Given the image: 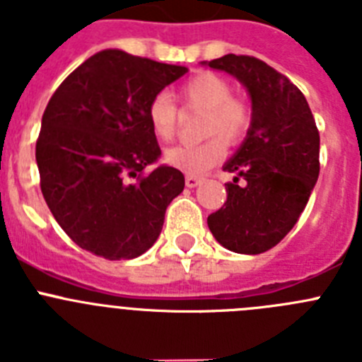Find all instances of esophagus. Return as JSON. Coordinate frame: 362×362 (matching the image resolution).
Here are the masks:
<instances>
[{"label": "esophagus", "mask_w": 362, "mask_h": 362, "mask_svg": "<svg viewBox=\"0 0 362 362\" xmlns=\"http://www.w3.org/2000/svg\"><path fill=\"white\" fill-rule=\"evenodd\" d=\"M185 183H187L188 188H196L197 185L203 183V177H197V175H187V177H185Z\"/></svg>", "instance_id": "esophagus-1"}]
</instances>
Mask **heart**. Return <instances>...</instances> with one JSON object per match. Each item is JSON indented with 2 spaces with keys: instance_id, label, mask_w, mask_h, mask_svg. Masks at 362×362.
Segmentation results:
<instances>
[{
  "instance_id": "1",
  "label": "heart",
  "mask_w": 362,
  "mask_h": 362,
  "mask_svg": "<svg viewBox=\"0 0 362 362\" xmlns=\"http://www.w3.org/2000/svg\"><path fill=\"white\" fill-rule=\"evenodd\" d=\"M179 101L187 108L203 110L201 136L206 139L196 145L172 146L165 152V161L174 168L190 175H199L210 170L225 158L228 143H239L246 136L252 123V110L245 99L232 95L228 81L214 72H199L177 90ZM150 129L159 139L168 141L177 130V107L172 99L159 94L150 101ZM211 137L209 138L208 136Z\"/></svg>"
}]
</instances>
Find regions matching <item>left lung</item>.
I'll list each match as a JSON object with an SVG mask.
<instances>
[{
	"label": "left lung",
	"instance_id": "1",
	"mask_svg": "<svg viewBox=\"0 0 362 362\" xmlns=\"http://www.w3.org/2000/svg\"><path fill=\"white\" fill-rule=\"evenodd\" d=\"M210 69L238 78L252 99V123L241 148L223 168L233 174L226 201L209 216L219 245L263 254L293 228L319 177V130L303 92L252 56L226 54Z\"/></svg>",
	"mask_w": 362,
	"mask_h": 362
}]
</instances>
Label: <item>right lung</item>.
<instances>
[{
	"mask_svg": "<svg viewBox=\"0 0 362 362\" xmlns=\"http://www.w3.org/2000/svg\"><path fill=\"white\" fill-rule=\"evenodd\" d=\"M187 72L108 49L81 63L50 98L36 141L41 192L83 250L134 259L159 238L185 175L165 165L145 172L161 156L146 110Z\"/></svg>",
	"mask_w": 362,
	"mask_h": 362,
	"instance_id": "right-lung-1",
	"label": "right lung"
}]
</instances>
